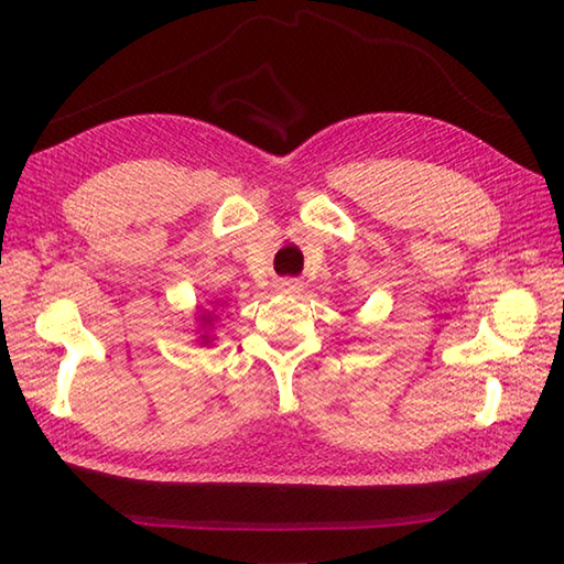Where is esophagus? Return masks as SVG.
Segmentation results:
<instances>
[{"label": "esophagus", "mask_w": 564, "mask_h": 564, "mask_svg": "<svg viewBox=\"0 0 564 564\" xmlns=\"http://www.w3.org/2000/svg\"><path fill=\"white\" fill-rule=\"evenodd\" d=\"M279 291H283V293H297V291H301V285H297L293 279H285V281L279 283Z\"/></svg>", "instance_id": "1"}]
</instances>
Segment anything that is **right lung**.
<instances>
[{
    "label": "right lung",
    "mask_w": 564,
    "mask_h": 564,
    "mask_svg": "<svg viewBox=\"0 0 564 564\" xmlns=\"http://www.w3.org/2000/svg\"><path fill=\"white\" fill-rule=\"evenodd\" d=\"M200 319H203V322H206V325H208V322H210V315H203Z\"/></svg>",
    "instance_id": "obj_1"
}]
</instances>
